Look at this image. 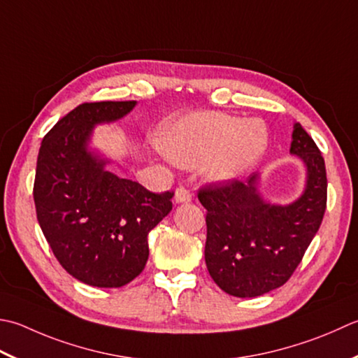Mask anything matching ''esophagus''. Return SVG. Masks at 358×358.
Listing matches in <instances>:
<instances>
[{
    "instance_id": "1",
    "label": "esophagus",
    "mask_w": 358,
    "mask_h": 358,
    "mask_svg": "<svg viewBox=\"0 0 358 358\" xmlns=\"http://www.w3.org/2000/svg\"><path fill=\"white\" fill-rule=\"evenodd\" d=\"M175 201L177 203H186V201H191L192 199V194L191 191H189L187 187L185 186H178L177 189H175Z\"/></svg>"
}]
</instances>
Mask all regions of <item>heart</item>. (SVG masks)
Here are the masks:
<instances>
[{
  "label": "heart",
  "mask_w": 358,
  "mask_h": 358,
  "mask_svg": "<svg viewBox=\"0 0 358 358\" xmlns=\"http://www.w3.org/2000/svg\"><path fill=\"white\" fill-rule=\"evenodd\" d=\"M268 133L262 122L227 113H194L161 130L158 143L175 163L185 167L205 164L213 180H231L253 167L267 147Z\"/></svg>",
  "instance_id": "1"
}]
</instances>
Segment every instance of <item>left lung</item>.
<instances>
[{
  "mask_svg": "<svg viewBox=\"0 0 358 358\" xmlns=\"http://www.w3.org/2000/svg\"><path fill=\"white\" fill-rule=\"evenodd\" d=\"M292 138L290 152L307 166L306 191L292 205L264 201L257 192V175L199 189V200L206 208V267L228 295L255 298L284 285L323 222L324 158L299 122Z\"/></svg>",
  "mask_w": 358,
  "mask_h": 358,
  "instance_id": "left-lung-1",
  "label": "left lung"
}]
</instances>
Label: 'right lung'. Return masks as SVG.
Instances as JSON below:
<instances>
[{"mask_svg": "<svg viewBox=\"0 0 358 358\" xmlns=\"http://www.w3.org/2000/svg\"><path fill=\"white\" fill-rule=\"evenodd\" d=\"M136 101L85 102L41 141L34 181L40 228L69 275L94 287H122L145 267L147 236L172 209V191L150 192L105 171L88 152L96 124L111 122Z\"/></svg>", "mask_w": 358, "mask_h": 358, "instance_id": "obj_1", "label": "right lung"}]
</instances>
